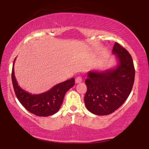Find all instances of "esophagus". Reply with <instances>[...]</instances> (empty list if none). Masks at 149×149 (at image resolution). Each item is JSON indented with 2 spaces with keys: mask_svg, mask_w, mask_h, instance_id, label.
Returning a JSON list of instances; mask_svg holds the SVG:
<instances>
[{
  "mask_svg": "<svg viewBox=\"0 0 149 149\" xmlns=\"http://www.w3.org/2000/svg\"><path fill=\"white\" fill-rule=\"evenodd\" d=\"M81 81H82V77L81 76H78L75 78V83H76V84H79V83H81Z\"/></svg>",
  "mask_w": 149,
  "mask_h": 149,
  "instance_id": "obj_1",
  "label": "esophagus"
}]
</instances>
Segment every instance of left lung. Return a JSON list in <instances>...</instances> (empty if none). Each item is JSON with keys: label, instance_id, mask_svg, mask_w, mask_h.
Returning <instances> with one entry per match:
<instances>
[{"label": "left lung", "instance_id": "left-lung-1", "mask_svg": "<svg viewBox=\"0 0 149 149\" xmlns=\"http://www.w3.org/2000/svg\"><path fill=\"white\" fill-rule=\"evenodd\" d=\"M112 52L118 60L116 68L104 72H89L85 80L87 87L84 97L85 107L93 114H112L129 97L135 79V68L129 52L115 42Z\"/></svg>", "mask_w": 149, "mask_h": 149}]
</instances>
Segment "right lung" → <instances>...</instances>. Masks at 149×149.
I'll list each match as a JSON object with an SVG mask.
<instances>
[{
    "label": "right lung",
    "mask_w": 149,
    "mask_h": 149,
    "mask_svg": "<svg viewBox=\"0 0 149 149\" xmlns=\"http://www.w3.org/2000/svg\"><path fill=\"white\" fill-rule=\"evenodd\" d=\"M14 61L12 71V81L15 94L19 102L27 110L38 116L45 117L56 114L62 106L65 93L74 85V78L56 85L45 93L31 95L17 85L14 75Z\"/></svg>",
    "instance_id": "add662e5"
}]
</instances>
